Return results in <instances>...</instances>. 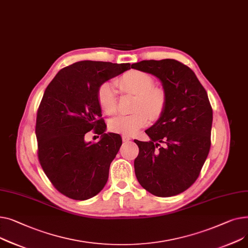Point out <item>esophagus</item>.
I'll return each instance as SVG.
<instances>
[{
    "label": "esophagus",
    "mask_w": 248,
    "mask_h": 248,
    "mask_svg": "<svg viewBox=\"0 0 248 248\" xmlns=\"http://www.w3.org/2000/svg\"><path fill=\"white\" fill-rule=\"evenodd\" d=\"M122 140H123L124 142H128V141L131 140V137L128 136V135H122Z\"/></svg>",
    "instance_id": "1"
}]
</instances>
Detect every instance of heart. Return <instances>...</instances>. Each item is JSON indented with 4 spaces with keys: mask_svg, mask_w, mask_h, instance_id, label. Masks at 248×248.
<instances>
[{
    "mask_svg": "<svg viewBox=\"0 0 248 248\" xmlns=\"http://www.w3.org/2000/svg\"><path fill=\"white\" fill-rule=\"evenodd\" d=\"M120 91L136 95L133 114L119 115L110 120L109 128L115 133L132 135L146 126L149 118L152 121L161 117L166 108V93L163 89L154 87L153 78L142 71H129L118 81ZM100 108L107 115H113L118 109V97L115 83L106 81L97 90Z\"/></svg>",
    "mask_w": 248,
    "mask_h": 248,
    "instance_id": "1",
    "label": "heart"
}]
</instances>
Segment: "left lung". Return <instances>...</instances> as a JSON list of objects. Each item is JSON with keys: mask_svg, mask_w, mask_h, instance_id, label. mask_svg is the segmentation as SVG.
Here are the masks:
<instances>
[{"mask_svg": "<svg viewBox=\"0 0 248 248\" xmlns=\"http://www.w3.org/2000/svg\"><path fill=\"white\" fill-rule=\"evenodd\" d=\"M131 68L154 75L166 93V108L145 132L150 141L134 140L140 185L159 197L177 195L199 176L210 149L212 108L194 72L173 59L145 60Z\"/></svg>", "mask_w": 248, "mask_h": 248, "instance_id": "8db88e82", "label": "left lung"}]
</instances>
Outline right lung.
Wrapping results in <instances>:
<instances>
[{"label":"right lung","mask_w":248,"mask_h":248,"mask_svg":"<svg viewBox=\"0 0 248 248\" xmlns=\"http://www.w3.org/2000/svg\"><path fill=\"white\" fill-rule=\"evenodd\" d=\"M129 69V63L77 62L58 72L43 95L36 121L39 161L54 187L71 199L92 198L107 183L122 139L105 133L97 90ZM91 129L101 135L99 142L84 141Z\"/></svg>","instance_id":"add662e5"}]
</instances>
